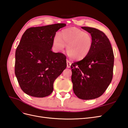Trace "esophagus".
Wrapping results in <instances>:
<instances>
[{
    "instance_id": "obj_1",
    "label": "esophagus",
    "mask_w": 128,
    "mask_h": 128,
    "mask_svg": "<svg viewBox=\"0 0 128 128\" xmlns=\"http://www.w3.org/2000/svg\"><path fill=\"white\" fill-rule=\"evenodd\" d=\"M71 64H72V63L69 60H67V68H70Z\"/></svg>"
}]
</instances>
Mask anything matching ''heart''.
Segmentation results:
<instances>
[{"label":"heart","mask_w":128,"mask_h":128,"mask_svg":"<svg viewBox=\"0 0 128 128\" xmlns=\"http://www.w3.org/2000/svg\"><path fill=\"white\" fill-rule=\"evenodd\" d=\"M54 45L58 50L67 46V53L73 60H79L86 57L92 46V38L90 34L77 28L62 31L54 39Z\"/></svg>","instance_id":"obj_1"}]
</instances>
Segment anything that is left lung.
<instances>
[{
	"label": "left lung",
	"mask_w": 128,
	"mask_h": 128,
	"mask_svg": "<svg viewBox=\"0 0 128 128\" xmlns=\"http://www.w3.org/2000/svg\"><path fill=\"white\" fill-rule=\"evenodd\" d=\"M91 34L92 46L88 54L71 65L73 91L80 99L97 98L106 91L113 78L114 56L110 42L102 31L83 26Z\"/></svg>",
	"instance_id": "8db88e82"
}]
</instances>
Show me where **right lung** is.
Listing matches in <instances>:
<instances>
[{
  "mask_svg": "<svg viewBox=\"0 0 128 128\" xmlns=\"http://www.w3.org/2000/svg\"><path fill=\"white\" fill-rule=\"evenodd\" d=\"M57 24L32 27L23 34L15 52V74L24 93L37 98L51 94L53 83L67 67L66 56L52 51Z\"/></svg>",
  "mask_w": 128,
  "mask_h": 128,
  "instance_id": "1",
  "label": "right lung"
}]
</instances>
